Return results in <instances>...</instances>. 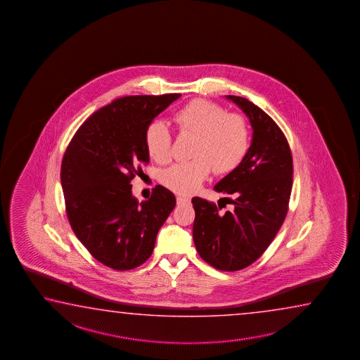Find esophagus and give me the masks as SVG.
I'll return each mask as SVG.
<instances>
[{
  "label": "esophagus",
  "mask_w": 360,
  "mask_h": 360,
  "mask_svg": "<svg viewBox=\"0 0 360 360\" xmlns=\"http://www.w3.org/2000/svg\"><path fill=\"white\" fill-rule=\"evenodd\" d=\"M189 198H186V196H177L176 202L180 205V204H186V202H189Z\"/></svg>",
  "instance_id": "esophagus-1"
}]
</instances>
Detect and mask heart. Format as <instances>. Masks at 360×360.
<instances>
[{
    "label": "heart",
    "instance_id": "b5f03b06",
    "mask_svg": "<svg viewBox=\"0 0 360 360\" xmlns=\"http://www.w3.org/2000/svg\"><path fill=\"white\" fill-rule=\"evenodd\" d=\"M174 120L184 134H196L195 159L172 165L161 175V183L174 193H194L214 169L218 174L234 170L248 151L244 117L226 112L219 104L194 99L177 110ZM145 143L153 161L165 164L171 159V134L164 122L155 121L147 127Z\"/></svg>",
    "mask_w": 360,
    "mask_h": 360
}]
</instances>
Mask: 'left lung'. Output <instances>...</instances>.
Masks as SVG:
<instances>
[{
    "label": "left lung",
    "mask_w": 360,
    "mask_h": 360,
    "mask_svg": "<svg viewBox=\"0 0 360 360\" xmlns=\"http://www.w3.org/2000/svg\"><path fill=\"white\" fill-rule=\"evenodd\" d=\"M248 117L252 142L242 162L214 190L231 211L193 198V239L199 256L220 271L245 269L262 256L280 231L292 189V155L274 120L248 99L226 96ZM220 207L218 208L217 207Z\"/></svg>",
    "instance_id": "left-lung-1"
}]
</instances>
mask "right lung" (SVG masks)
Segmentation results:
<instances>
[{
  "label": "right lung",
  "mask_w": 360,
  "mask_h": 360,
  "mask_svg": "<svg viewBox=\"0 0 360 360\" xmlns=\"http://www.w3.org/2000/svg\"><path fill=\"white\" fill-rule=\"evenodd\" d=\"M180 96L118 98L80 126L64 153L68 219L91 256L110 269L127 271L146 262L175 207V196L161 185L139 202L131 180L150 161L147 127Z\"/></svg>",
  "instance_id": "obj_1"
}]
</instances>
